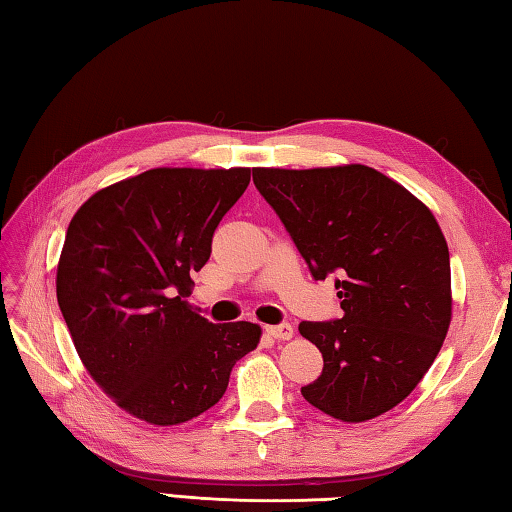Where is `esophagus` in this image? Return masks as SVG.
Listing matches in <instances>:
<instances>
[{"mask_svg":"<svg viewBox=\"0 0 512 512\" xmlns=\"http://www.w3.org/2000/svg\"><path fill=\"white\" fill-rule=\"evenodd\" d=\"M266 332L273 336V339L290 341L292 334H295V328H292L290 323H279V325H266Z\"/></svg>","mask_w":512,"mask_h":512,"instance_id":"obj_1","label":"esophagus"}]
</instances>
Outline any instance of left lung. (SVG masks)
I'll return each mask as SVG.
<instances>
[{
	"label": "left lung",
	"instance_id": "1",
	"mask_svg": "<svg viewBox=\"0 0 512 512\" xmlns=\"http://www.w3.org/2000/svg\"><path fill=\"white\" fill-rule=\"evenodd\" d=\"M314 279L336 277L343 317L301 321L323 372L301 394L343 422L405 400L436 361L451 323L449 246L433 213L365 165L253 169Z\"/></svg>",
	"mask_w": 512,
	"mask_h": 512
}]
</instances>
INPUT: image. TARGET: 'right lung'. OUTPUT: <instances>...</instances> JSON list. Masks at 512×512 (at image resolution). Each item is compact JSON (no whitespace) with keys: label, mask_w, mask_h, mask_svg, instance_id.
Masks as SVG:
<instances>
[{"label":"right lung","mask_w":512,"mask_h":512,"mask_svg":"<svg viewBox=\"0 0 512 512\" xmlns=\"http://www.w3.org/2000/svg\"><path fill=\"white\" fill-rule=\"evenodd\" d=\"M248 182L246 167L149 169L96 191L72 217L59 308L85 369L138 420L198 418L259 343L257 323H209L187 301Z\"/></svg>","instance_id":"add662e5"}]
</instances>
